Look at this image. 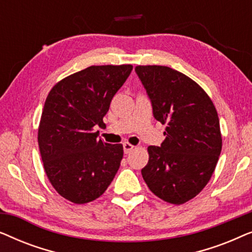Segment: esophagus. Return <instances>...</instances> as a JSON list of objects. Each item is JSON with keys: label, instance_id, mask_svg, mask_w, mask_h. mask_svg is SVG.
<instances>
[{"label": "esophagus", "instance_id": "obj_1", "mask_svg": "<svg viewBox=\"0 0 252 252\" xmlns=\"http://www.w3.org/2000/svg\"><path fill=\"white\" fill-rule=\"evenodd\" d=\"M133 149H134L133 144H130L128 142L124 143V153H125V154H129Z\"/></svg>", "mask_w": 252, "mask_h": 252}]
</instances>
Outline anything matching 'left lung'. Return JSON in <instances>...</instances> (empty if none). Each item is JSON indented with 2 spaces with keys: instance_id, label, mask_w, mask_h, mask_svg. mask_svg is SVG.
Masks as SVG:
<instances>
[{
  "instance_id": "8db88e82",
  "label": "left lung",
  "mask_w": 252,
  "mask_h": 252,
  "mask_svg": "<svg viewBox=\"0 0 252 252\" xmlns=\"http://www.w3.org/2000/svg\"><path fill=\"white\" fill-rule=\"evenodd\" d=\"M153 104L154 117L166 124L160 147L149 146L142 177L157 197L180 205L208 185L221 153L216 106L201 86L168 66L135 67Z\"/></svg>"
}]
</instances>
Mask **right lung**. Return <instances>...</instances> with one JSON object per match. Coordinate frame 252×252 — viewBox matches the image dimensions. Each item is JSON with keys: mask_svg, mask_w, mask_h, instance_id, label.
I'll use <instances>...</instances> for the list:
<instances>
[{"mask_svg": "<svg viewBox=\"0 0 252 252\" xmlns=\"http://www.w3.org/2000/svg\"><path fill=\"white\" fill-rule=\"evenodd\" d=\"M132 68L93 65L62 79L47 96L37 130L41 158L55 190L74 204L98 198L120 166L123 144L103 142L94 127L104 124Z\"/></svg>", "mask_w": 252, "mask_h": 252, "instance_id": "1", "label": "right lung"}]
</instances>
